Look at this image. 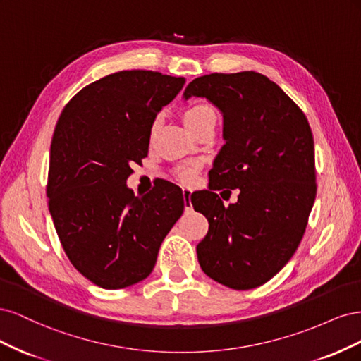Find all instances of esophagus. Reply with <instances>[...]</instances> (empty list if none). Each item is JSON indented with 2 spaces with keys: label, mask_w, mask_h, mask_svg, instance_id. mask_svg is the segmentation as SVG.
<instances>
[{
  "label": "esophagus",
  "mask_w": 361,
  "mask_h": 361,
  "mask_svg": "<svg viewBox=\"0 0 361 361\" xmlns=\"http://www.w3.org/2000/svg\"><path fill=\"white\" fill-rule=\"evenodd\" d=\"M191 190L190 188H182V194H183V203H185V209H191Z\"/></svg>",
  "instance_id": "obj_1"
}]
</instances>
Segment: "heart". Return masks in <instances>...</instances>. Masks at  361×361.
<instances>
[{"label": "heart", "instance_id": "obj_1", "mask_svg": "<svg viewBox=\"0 0 361 361\" xmlns=\"http://www.w3.org/2000/svg\"><path fill=\"white\" fill-rule=\"evenodd\" d=\"M209 118H215V113L209 105H204V104L191 105L190 108H187V111H185V114H183L185 125H187L190 129L206 122V120H209ZM176 176L182 182L190 183L195 178V167H180L176 171Z\"/></svg>", "mask_w": 361, "mask_h": 361}]
</instances>
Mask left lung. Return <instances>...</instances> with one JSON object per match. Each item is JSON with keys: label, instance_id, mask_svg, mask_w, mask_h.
Here are the masks:
<instances>
[{"label": "left lung", "instance_id": "left-lung-1", "mask_svg": "<svg viewBox=\"0 0 361 361\" xmlns=\"http://www.w3.org/2000/svg\"><path fill=\"white\" fill-rule=\"evenodd\" d=\"M206 97L223 114L226 145L212 183L191 199L209 221L197 245L206 276L236 290L264 285L297 251L316 197L314 145L307 118L265 75L245 71L192 80L183 97ZM240 190L226 208L213 191Z\"/></svg>", "mask_w": 361, "mask_h": 361}]
</instances>
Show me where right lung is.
<instances>
[{
  "instance_id": "obj_1",
  "label": "right lung",
  "mask_w": 361,
  "mask_h": 361,
  "mask_svg": "<svg viewBox=\"0 0 361 361\" xmlns=\"http://www.w3.org/2000/svg\"><path fill=\"white\" fill-rule=\"evenodd\" d=\"M185 78L122 71L97 80L64 106L49 150L48 206L64 253L96 286L145 280L183 212L182 190L161 180L135 197L126 187L149 152L152 125Z\"/></svg>"
}]
</instances>
